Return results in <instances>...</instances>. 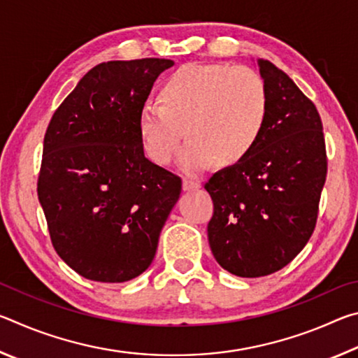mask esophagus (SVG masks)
<instances>
[{"label":"esophagus","instance_id":"esophagus-1","mask_svg":"<svg viewBox=\"0 0 358 358\" xmlns=\"http://www.w3.org/2000/svg\"><path fill=\"white\" fill-rule=\"evenodd\" d=\"M199 187H201V183H199V181H194L189 178L183 180V191H196Z\"/></svg>","mask_w":358,"mask_h":358}]
</instances>
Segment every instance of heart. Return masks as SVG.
I'll list each match as a JSON object with an SVG mask.
<instances>
[{"mask_svg": "<svg viewBox=\"0 0 358 358\" xmlns=\"http://www.w3.org/2000/svg\"><path fill=\"white\" fill-rule=\"evenodd\" d=\"M161 101H147L141 108L143 148L156 164L166 166L186 132L189 138L178 155L186 172L203 171L215 161L232 166L245 159L268 117L265 83L245 66H181L162 85Z\"/></svg>", "mask_w": 358, "mask_h": 358, "instance_id": "heart-1", "label": "heart"}]
</instances>
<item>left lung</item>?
<instances>
[{"label": "left lung", "instance_id": "obj_1", "mask_svg": "<svg viewBox=\"0 0 358 358\" xmlns=\"http://www.w3.org/2000/svg\"><path fill=\"white\" fill-rule=\"evenodd\" d=\"M257 64L268 94L262 136L245 159L205 183L213 201L211 252L224 270L241 278L275 273L305 248L327 177L316 106L273 63Z\"/></svg>", "mask_w": 358, "mask_h": 358}]
</instances>
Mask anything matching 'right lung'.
<instances>
[{"label": "right lung", "mask_w": 358, "mask_h": 358, "mask_svg": "<svg viewBox=\"0 0 358 358\" xmlns=\"http://www.w3.org/2000/svg\"><path fill=\"white\" fill-rule=\"evenodd\" d=\"M172 66L164 58L94 66L48 123L38 197L57 254L87 280L143 273L180 197V177L145 157L138 131L143 102Z\"/></svg>", "instance_id": "right-lung-1"}]
</instances>
